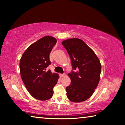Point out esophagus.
Masks as SVG:
<instances>
[{
  "label": "esophagus",
  "mask_w": 125,
  "mask_h": 125,
  "mask_svg": "<svg viewBox=\"0 0 125 125\" xmlns=\"http://www.w3.org/2000/svg\"><path fill=\"white\" fill-rule=\"evenodd\" d=\"M65 74H60V77H64L65 76Z\"/></svg>",
  "instance_id": "34e87169"
}]
</instances>
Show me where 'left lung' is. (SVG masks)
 I'll return each mask as SVG.
<instances>
[{
    "label": "left lung",
    "mask_w": 125,
    "mask_h": 125,
    "mask_svg": "<svg viewBox=\"0 0 125 125\" xmlns=\"http://www.w3.org/2000/svg\"><path fill=\"white\" fill-rule=\"evenodd\" d=\"M76 71L68 73L71 84L66 88L68 98L81 102L92 96L100 81L101 65L94 51L81 39H69L62 42Z\"/></svg>",
    "instance_id": "8db88e82"
}]
</instances>
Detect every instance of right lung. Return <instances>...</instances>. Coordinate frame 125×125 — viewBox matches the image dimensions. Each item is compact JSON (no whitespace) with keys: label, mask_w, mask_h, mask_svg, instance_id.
<instances>
[{"label":"right lung","mask_w":125,"mask_h":125,"mask_svg":"<svg viewBox=\"0 0 125 125\" xmlns=\"http://www.w3.org/2000/svg\"><path fill=\"white\" fill-rule=\"evenodd\" d=\"M57 42L56 38L45 36L32 44L20 60V72L25 88L34 98L45 101L52 98L53 88L59 78V74L46 68L51 64L49 54Z\"/></svg>","instance_id":"obj_1"}]
</instances>
